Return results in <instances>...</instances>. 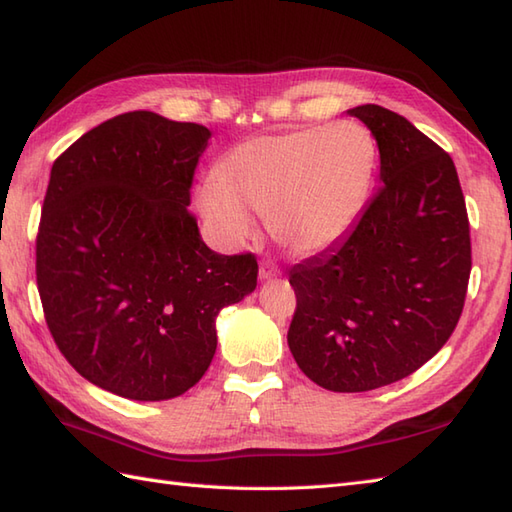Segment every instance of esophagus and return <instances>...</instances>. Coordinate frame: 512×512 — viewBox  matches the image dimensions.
I'll return each instance as SVG.
<instances>
[{"instance_id":"1","label":"esophagus","mask_w":512,"mask_h":512,"mask_svg":"<svg viewBox=\"0 0 512 512\" xmlns=\"http://www.w3.org/2000/svg\"><path fill=\"white\" fill-rule=\"evenodd\" d=\"M279 275H281V270L273 262H262V266H259V277L262 279H275Z\"/></svg>"}]
</instances>
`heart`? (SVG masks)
<instances>
[{"label": "heart", "mask_w": 512, "mask_h": 512, "mask_svg": "<svg viewBox=\"0 0 512 512\" xmlns=\"http://www.w3.org/2000/svg\"><path fill=\"white\" fill-rule=\"evenodd\" d=\"M378 171L372 129L356 121L246 138L198 191V206L224 244L253 233L250 211L299 255H317L350 235Z\"/></svg>", "instance_id": "1"}]
</instances>
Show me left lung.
<instances>
[{
    "label": "left lung",
    "mask_w": 512,
    "mask_h": 512,
    "mask_svg": "<svg viewBox=\"0 0 512 512\" xmlns=\"http://www.w3.org/2000/svg\"><path fill=\"white\" fill-rule=\"evenodd\" d=\"M372 129L380 187L341 244L290 270L288 345L330 391L396 383L440 352L464 308L471 228L451 156L405 116L358 105Z\"/></svg>",
    "instance_id": "1"
}]
</instances>
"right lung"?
I'll use <instances>...</instances> for the list:
<instances>
[{
  "mask_svg": "<svg viewBox=\"0 0 512 512\" xmlns=\"http://www.w3.org/2000/svg\"><path fill=\"white\" fill-rule=\"evenodd\" d=\"M211 132L154 112L90 129L54 160L37 233L48 330L76 372L129 400H169L209 369L215 317L257 286L187 209Z\"/></svg>",
  "mask_w": 512,
  "mask_h": 512,
  "instance_id": "1",
  "label": "right lung"
}]
</instances>
